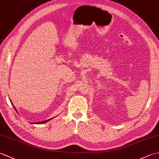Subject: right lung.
Masks as SVG:
<instances>
[{
  "instance_id": "right-lung-1",
  "label": "right lung",
  "mask_w": 159,
  "mask_h": 159,
  "mask_svg": "<svg viewBox=\"0 0 159 159\" xmlns=\"http://www.w3.org/2000/svg\"><path fill=\"white\" fill-rule=\"evenodd\" d=\"M14 109H15V108H14ZM15 110L16 111V109H15ZM51 120V119H50V120H45V121H40V122H33V124H42V123H45V122H46V121H49V120Z\"/></svg>"
}]
</instances>
